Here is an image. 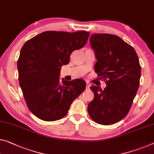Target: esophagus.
<instances>
[{"instance_id":"esophagus-1","label":"esophagus","mask_w":154,"mask_h":154,"mask_svg":"<svg viewBox=\"0 0 154 154\" xmlns=\"http://www.w3.org/2000/svg\"><path fill=\"white\" fill-rule=\"evenodd\" d=\"M87 89H89V88H90V85H89V82H87Z\"/></svg>"}]
</instances>
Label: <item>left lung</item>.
I'll return each instance as SVG.
<instances>
[{
  "instance_id": "left-lung-1",
  "label": "left lung",
  "mask_w": 154,
  "mask_h": 154,
  "mask_svg": "<svg viewBox=\"0 0 154 154\" xmlns=\"http://www.w3.org/2000/svg\"><path fill=\"white\" fill-rule=\"evenodd\" d=\"M97 62L94 69L107 87L92 85L94 98L89 103V116L96 123L109 125L126 116L138 91L141 67L138 55L121 38L109 34H94L90 37Z\"/></svg>"
}]
</instances>
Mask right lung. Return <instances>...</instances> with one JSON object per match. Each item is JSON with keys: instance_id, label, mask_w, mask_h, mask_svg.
Returning a JSON list of instances; mask_svg holds the SVG:
<instances>
[{"instance_id": "add662e5", "label": "right lung", "mask_w": 154, "mask_h": 154, "mask_svg": "<svg viewBox=\"0 0 154 154\" xmlns=\"http://www.w3.org/2000/svg\"><path fill=\"white\" fill-rule=\"evenodd\" d=\"M88 32L47 31L27 41L17 63L19 85L27 107L45 121L65 117L71 104L86 87L82 79L60 81L63 65L69 63L73 51L83 47Z\"/></svg>"}]
</instances>
